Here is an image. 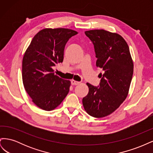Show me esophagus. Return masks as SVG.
<instances>
[{"instance_id": "esophagus-1", "label": "esophagus", "mask_w": 153, "mask_h": 153, "mask_svg": "<svg viewBox=\"0 0 153 153\" xmlns=\"http://www.w3.org/2000/svg\"><path fill=\"white\" fill-rule=\"evenodd\" d=\"M71 85H78V84H80V82H76V81L74 80H72L71 81Z\"/></svg>"}]
</instances>
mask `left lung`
Returning a JSON list of instances; mask_svg holds the SVG:
<instances>
[{
	"mask_svg": "<svg viewBox=\"0 0 153 153\" xmlns=\"http://www.w3.org/2000/svg\"><path fill=\"white\" fill-rule=\"evenodd\" d=\"M94 45L96 66L103 73L100 87L89 83L87 95L82 99L86 112L102 118L117 110L128 94L133 73V62L129 47L123 37L103 29L85 32Z\"/></svg>",
	"mask_w": 153,
	"mask_h": 153,
	"instance_id": "left-lung-1",
	"label": "left lung"
}]
</instances>
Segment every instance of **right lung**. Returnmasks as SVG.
Listing matches in <instances>:
<instances>
[{
	"instance_id": "obj_1",
	"label": "right lung",
	"mask_w": 153,
	"mask_h": 153,
	"mask_svg": "<svg viewBox=\"0 0 153 153\" xmlns=\"http://www.w3.org/2000/svg\"><path fill=\"white\" fill-rule=\"evenodd\" d=\"M78 34L66 28H47L31 41L22 61V80L32 102L41 109L51 111L68 94L71 82L55 75L53 67L62 62L64 47Z\"/></svg>"
}]
</instances>
